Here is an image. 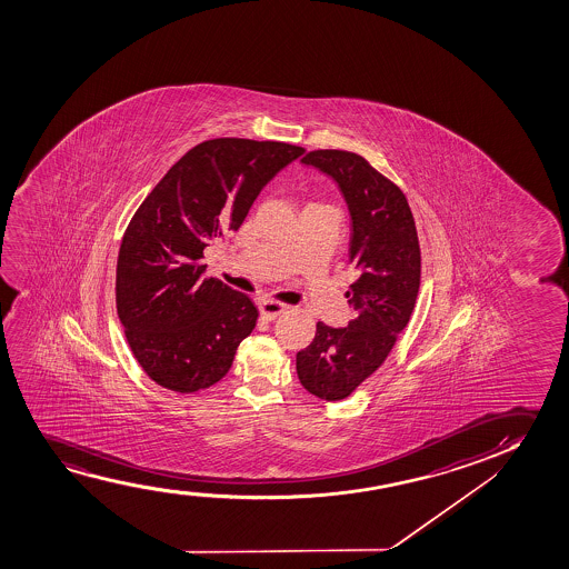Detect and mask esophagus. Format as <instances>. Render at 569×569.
Returning <instances> with one entry per match:
<instances>
[{"instance_id": "obj_1", "label": "esophagus", "mask_w": 569, "mask_h": 569, "mask_svg": "<svg viewBox=\"0 0 569 569\" xmlns=\"http://www.w3.org/2000/svg\"><path fill=\"white\" fill-rule=\"evenodd\" d=\"M258 309H260V315H262L264 319L273 320L278 315H281V312L288 309V305L273 301V299H264V301H260Z\"/></svg>"}]
</instances>
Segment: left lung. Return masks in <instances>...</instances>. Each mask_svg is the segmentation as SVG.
Wrapping results in <instances>:
<instances>
[{"label":"left lung","instance_id":"1","mask_svg":"<svg viewBox=\"0 0 569 569\" xmlns=\"http://www.w3.org/2000/svg\"><path fill=\"white\" fill-rule=\"evenodd\" d=\"M335 180L351 218L350 264L358 280L346 293L353 307L348 327L317 322V335L297 351V377L315 397H350L387 359L412 317L421 257L412 210L402 190L363 157L317 149L301 159Z\"/></svg>","mask_w":569,"mask_h":569}]
</instances>
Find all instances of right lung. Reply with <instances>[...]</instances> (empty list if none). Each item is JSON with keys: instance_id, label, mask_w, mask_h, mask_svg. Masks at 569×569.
<instances>
[{"instance_id": "1", "label": "right lung", "mask_w": 569, "mask_h": 569, "mask_svg": "<svg viewBox=\"0 0 569 569\" xmlns=\"http://www.w3.org/2000/svg\"><path fill=\"white\" fill-rule=\"evenodd\" d=\"M303 153L283 141H202L133 213L118 252L117 311L133 358L157 385L188 395L233 366L257 307L203 278V249L237 231L260 190Z\"/></svg>"}]
</instances>
